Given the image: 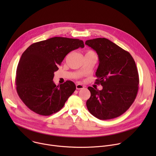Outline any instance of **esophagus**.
<instances>
[{"label": "esophagus", "instance_id": "34e87169", "mask_svg": "<svg viewBox=\"0 0 156 156\" xmlns=\"http://www.w3.org/2000/svg\"><path fill=\"white\" fill-rule=\"evenodd\" d=\"M76 90H81V89L84 88V86L82 84H77L76 85Z\"/></svg>", "mask_w": 156, "mask_h": 156}]
</instances>
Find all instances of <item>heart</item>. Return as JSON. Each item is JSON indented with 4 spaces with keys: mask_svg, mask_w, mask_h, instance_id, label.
Masks as SVG:
<instances>
[{
    "mask_svg": "<svg viewBox=\"0 0 156 156\" xmlns=\"http://www.w3.org/2000/svg\"><path fill=\"white\" fill-rule=\"evenodd\" d=\"M95 54V52H94V51H91V50H89V51H87L86 52V54Z\"/></svg>",
    "mask_w": 156,
    "mask_h": 156,
    "instance_id": "b5f03b06",
    "label": "heart"
}]
</instances>
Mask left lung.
Instances as JSON below:
<instances>
[{
	"label": "left lung",
	"instance_id": "obj_1",
	"mask_svg": "<svg viewBox=\"0 0 156 156\" xmlns=\"http://www.w3.org/2000/svg\"><path fill=\"white\" fill-rule=\"evenodd\" d=\"M87 46L96 51L99 63L96 84L102 90L89 86L91 97L86 106L93 116L109 120L125 113L136 99L139 87V75L131 54L106 38L87 40Z\"/></svg>",
	"mask_w": 156,
	"mask_h": 156
}]
</instances>
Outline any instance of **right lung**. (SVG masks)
Returning a JSON list of instances; mask_svg holds the SVG:
<instances>
[{
    "instance_id": "add662e5",
    "label": "right lung",
    "mask_w": 156,
    "mask_h": 156,
    "mask_svg": "<svg viewBox=\"0 0 156 156\" xmlns=\"http://www.w3.org/2000/svg\"><path fill=\"white\" fill-rule=\"evenodd\" d=\"M84 47L78 39L54 37L32 44L22 54L16 73V90L23 102L44 116L55 114L76 90L72 81L57 86L54 72L70 52Z\"/></svg>"
}]
</instances>
